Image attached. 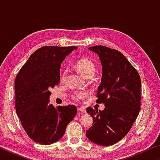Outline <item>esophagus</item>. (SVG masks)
<instances>
[{"instance_id":"esophagus-1","label":"esophagus","mask_w":160,"mask_h":160,"mask_svg":"<svg viewBox=\"0 0 160 160\" xmlns=\"http://www.w3.org/2000/svg\"><path fill=\"white\" fill-rule=\"evenodd\" d=\"M78 110L80 112H81V113H85L86 112V109H85V108H84V107H79L78 109Z\"/></svg>"}]
</instances>
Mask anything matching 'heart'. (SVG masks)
<instances>
[{
    "instance_id": "b5f03b06",
    "label": "heart",
    "mask_w": 160,
    "mask_h": 160,
    "mask_svg": "<svg viewBox=\"0 0 160 160\" xmlns=\"http://www.w3.org/2000/svg\"><path fill=\"white\" fill-rule=\"evenodd\" d=\"M78 70L87 78L92 77L95 72V65L88 58H82L78 61L76 64ZM67 75V70L62 74V79H65ZM88 92L86 91H76L72 94V97L75 100H81L88 97Z\"/></svg>"
}]
</instances>
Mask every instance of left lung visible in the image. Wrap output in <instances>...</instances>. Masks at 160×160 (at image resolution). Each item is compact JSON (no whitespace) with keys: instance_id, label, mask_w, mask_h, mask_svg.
I'll use <instances>...</instances> for the list:
<instances>
[{"instance_id":"obj_1","label":"left lung","mask_w":160,"mask_h":160,"mask_svg":"<svg viewBox=\"0 0 160 160\" xmlns=\"http://www.w3.org/2000/svg\"><path fill=\"white\" fill-rule=\"evenodd\" d=\"M89 50L98 54L102 77L97 92V103H104L103 111L87 108L93 123L86 131L88 138L102 146H109L124 138L139 114L141 80L137 70L120 51L104 46Z\"/></svg>"}]
</instances>
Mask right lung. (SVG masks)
I'll return each mask as SVG.
<instances>
[{"mask_svg":"<svg viewBox=\"0 0 160 160\" xmlns=\"http://www.w3.org/2000/svg\"><path fill=\"white\" fill-rule=\"evenodd\" d=\"M78 47L45 46L29 56L15 80V109L23 128L35 142L50 145L63 136L77 113L74 105L49 104L51 88L60 82L63 61Z\"/></svg>","mask_w":160,"mask_h":160,"instance_id":"add662e5","label":"right lung"}]
</instances>
